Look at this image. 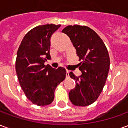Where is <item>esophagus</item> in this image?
<instances>
[{
	"mask_svg": "<svg viewBox=\"0 0 128 128\" xmlns=\"http://www.w3.org/2000/svg\"><path fill=\"white\" fill-rule=\"evenodd\" d=\"M69 72H70L69 70H66V78H68V77H69Z\"/></svg>",
	"mask_w": 128,
	"mask_h": 128,
	"instance_id": "obj_1",
	"label": "esophagus"
}]
</instances>
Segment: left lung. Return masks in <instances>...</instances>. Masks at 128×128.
Wrapping results in <instances>:
<instances>
[{"mask_svg": "<svg viewBox=\"0 0 128 128\" xmlns=\"http://www.w3.org/2000/svg\"><path fill=\"white\" fill-rule=\"evenodd\" d=\"M62 32L70 38L81 61L78 66L82 75L78 78L72 72L69 73L76 84L69 92V99L75 106H89L99 97L108 78L110 58L107 48L88 26L68 25Z\"/></svg>", "mask_w": 128, "mask_h": 128, "instance_id": "left-lung-1", "label": "left lung"}]
</instances>
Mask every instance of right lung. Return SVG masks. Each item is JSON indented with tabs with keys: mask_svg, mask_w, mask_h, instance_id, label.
Instances as JSON below:
<instances>
[{
	"mask_svg": "<svg viewBox=\"0 0 128 128\" xmlns=\"http://www.w3.org/2000/svg\"><path fill=\"white\" fill-rule=\"evenodd\" d=\"M60 24L39 25L24 36L17 52L16 70L27 99L37 106H47L54 99L56 87L64 80L66 71L53 68L44 62L50 60V39Z\"/></svg>",
	"mask_w": 128,
	"mask_h": 128,
	"instance_id": "right-lung-1",
	"label": "right lung"
}]
</instances>
